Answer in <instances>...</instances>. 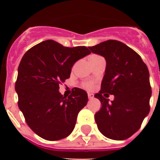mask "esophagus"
<instances>
[{
	"mask_svg": "<svg viewBox=\"0 0 160 160\" xmlns=\"http://www.w3.org/2000/svg\"><path fill=\"white\" fill-rule=\"evenodd\" d=\"M88 98L89 99H92V98H94V94H91V93H88Z\"/></svg>",
	"mask_w": 160,
	"mask_h": 160,
	"instance_id": "esophagus-1",
	"label": "esophagus"
}]
</instances>
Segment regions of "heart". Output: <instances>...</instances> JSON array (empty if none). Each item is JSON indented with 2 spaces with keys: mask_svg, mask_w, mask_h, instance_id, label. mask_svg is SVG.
I'll list each match as a JSON object with an SVG mask.
<instances>
[{
  "mask_svg": "<svg viewBox=\"0 0 160 160\" xmlns=\"http://www.w3.org/2000/svg\"><path fill=\"white\" fill-rule=\"evenodd\" d=\"M83 87L87 89H91L93 87V83L90 82H87L83 83Z\"/></svg>",
  "mask_w": 160,
  "mask_h": 160,
  "instance_id": "heart-1",
  "label": "heart"
}]
</instances>
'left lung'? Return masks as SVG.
<instances>
[{"instance_id": "8db88e82", "label": "left lung", "mask_w": 160, "mask_h": 160, "mask_svg": "<svg viewBox=\"0 0 160 160\" xmlns=\"http://www.w3.org/2000/svg\"><path fill=\"white\" fill-rule=\"evenodd\" d=\"M89 49L107 62L101 90L94 94L102 104L94 115L98 128L107 138L127 139L149 114L152 87L148 66L135 50L118 41H106ZM109 94L115 96L111 103L106 98Z\"/></svg>"}]
</instances>
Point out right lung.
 <instances>
[{
    "mask_svg": "<svg viewBox=\"0 0 160 160\" xmlns=\"http://www.w3.org/2000/svg\"><path fill=\"white\" fill-rule=\"evenodd\" d=\"M90 53L86 46L65 47L46 40L24 54L15 90L26 123L38 136L59 140L73 131L88 96L84 90L75 87L69 97H65L59 93V84L70 78L73 64Z\"/></svg>",
    "mask_w": 160,
    "mask_h": 160,
    "instance_id": "obj_1",
    "label": "right lung"
}]
</instances>
